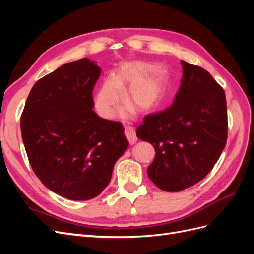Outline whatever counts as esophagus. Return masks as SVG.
<instances>
[{
	"mask_svg": "<svg viewBox=\"0 0 254 254\" xmlns=\"http://www.w3.org/2000/svg\"><path fill=\"white\" fill-rule=\"evenodd\" d=\"M125 135L127 137L128 142L131 144V145H133L137 141L135 131H134V129L132 127H129V126L125 127Z\"/></svg>",
	"mask_w": 254,
	"mask_h": 254,
	"instance_id": "1",
	"label": "esophagus"
}]
</instances>
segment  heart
<instances>
[{"instance_id": "b5f03b06", "label": "heart", "mask_w": 254, "mask_h": 254, "mask_svg": "<svg viewBox=\"0 0 254 254\" xmlns=\"http://www.w3.org/2000/svg\"><path fill=\"white\" fill-rule=\"evenodd\" d=\"M125 91L127 104L123 115L128 117L134 109L147 113L162 103L166 93V74L162 68L144 61H131L115 70L110 80L104 81L93 95V106L99 117L112 120L120 110Z\"/></svg>"}]
</instances>
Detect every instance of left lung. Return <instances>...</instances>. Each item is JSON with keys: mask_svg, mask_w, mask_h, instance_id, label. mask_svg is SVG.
<instances>
[{"mask_svg": "<svg viewBox=\"0 0 254 254\" xmlns=\"http://www.w3.org/2000/svg\"><path fill=\"white\" fill-rule=\"evenodd\" d=\"M182 78L174 104L149 114L136 135L152 144L149 179L165 191H180L209 174L227 143L225 91L204 68L181 60Z\"/></svg>", "mask_w": 254, "mask_h": 254, "instance_id": "8db88e82", "label": "left lung"}]
</instances>
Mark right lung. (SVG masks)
Wrapping results in <instances>:
<instances>
[{"label":"right lung","mask_w":254,"mask_h":254,"mask_svg":"<svg viewBox=\"0 0 254 254\" xmlns=\"http://www.w3.org/2000/svg\"><path fill=\"white\" fill-rule=\"evenodd\" d=\"M101 67L89 58L65 64L38 80L21 115L22 140L39 180L71 200L98 196L128 147L120 122L93 109Z\"/></svg>","instance_id":"add662e5"}]
</instances>
